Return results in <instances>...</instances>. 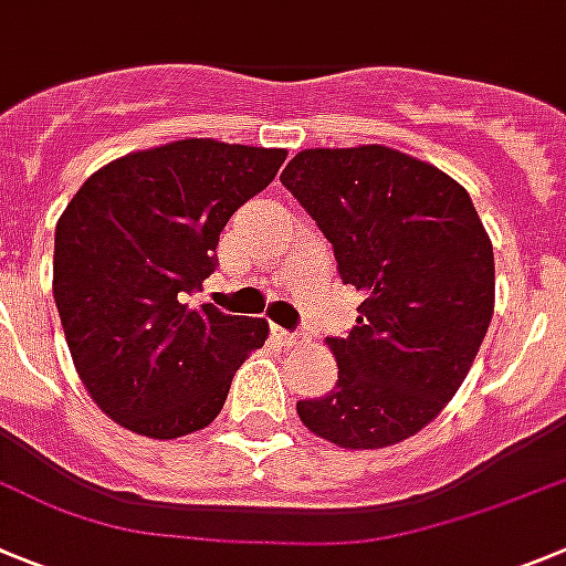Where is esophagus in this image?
Returning a JSON list of instances; mask_svg holds the SVG:
<instances>
[{"mask_svg":"<svg viewBox=\"0 0 566 566\" xmlns=\"http://www.w3.org/2000/svg\"><path fill=\"white\" fill-rule=\"evenodd\" d=\"M272 336L280 342V345H303V342H305L303 334H292V331L277 328V325L272 328Z\"/></svg>","mask_w":566,"mask_h":566,"instance_id":"obj_1","label":"esophagus"}]
</instances>
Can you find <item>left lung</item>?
<instances>
[{"instance_id":"obj_1","label":"left lung","mask_w":566,"mask_h":566,"mask_svg":"<svg viewBox=\"0 0 566 566\" xmlns=\"http://www.w3.org/2000/svg\"><path fill=\"white\" fill-rule=\"evenodd\" d=\"M283 188L361 292L356 325L328 336L339 376L297 401L300 421L342 449H385L452 401L494 314V247L463 185L387 145L305 148Z\"/></svg>"}]
</instances>
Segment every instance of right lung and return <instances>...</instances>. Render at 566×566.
Listing matches in <instances>:
<instances>
[{
  "label": "right lung",
  "instance_id": "add662e5",
  "mask_svg": "<svg viewBox=\"0 0 566 566\" xmlns=\"http://www.w3.org/2000/svg\"><path fill=\"white\" fill-rule=\"evenodd\" d=\"M283 163V148L176 139L103 165L61 212L53 297L77 376L112 421L157 440L216 421L269 323L190 294L232 212Z\"/></svg>",
  "mask_w": 566,
  "mask_h": 566
}]
</instances>
